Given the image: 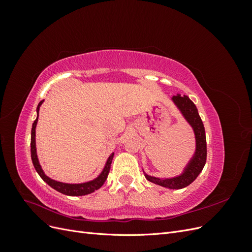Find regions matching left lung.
<instances>
[{"mask_svg": "<svg viewBox=\"0 0 252 252\" xmlns=\"http://www.w3.org/2000/svg\"><path fill=\"white\" fill-rule=\"evenodd\" d=\"M171 100L182 113V116L187 121V123L193 129L195 136L194 155L190 158L183 172L180 175H177V177L159 179L151 177V175H148L145 172L144 174L145 178L149 182L155 183L157 185L169 189H182L191 184L203 170L206 163V158H207V145H206V134L203 122L193 102L187 95L181 96V94L173 95Z\"/></svg>", "mask_w": 252, "mask_h": 252, "instance_id": "obj_1", "label": "left lung"}]
</instances>
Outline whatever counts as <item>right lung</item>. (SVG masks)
Segmentation results:
<instances>
[{"mask_svg": "<svg viewBox=\"0 0 252 252\" xmlns=\"http://www.w3.org/2000/svg\"><path fill=\"white\" fill-rule=\"evenodd\" d=\"M43 102L44 101H41L36 107L37 117L32 124V142H30V147H32V149H30V151H32V163H33V166H34L36 172L39 173V175L43 179V181L46 182L51 188L56 189L57 191L63 193V194L70 195V196H80V195H86L89 193H93L98 188H101L105 183L106 179H107L114 154H111L109 156V158H107V162H106V164H105L104 169L102 170V172L100 174L97 175V178L91 180V181H88L85 183H80V184H69V183L59 182V181L52 180L49 177H47V175L45 174V172L43 171L42 167L40 165L39 158H37V155H36V147H35V127L37 124V118H39V110H40V107H41Z\"/></svg>", "mask_w": 252, "mask_h": 252, "instance_id": "1", "label": "right lung"}]
</instances>
